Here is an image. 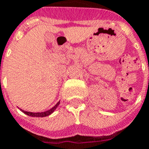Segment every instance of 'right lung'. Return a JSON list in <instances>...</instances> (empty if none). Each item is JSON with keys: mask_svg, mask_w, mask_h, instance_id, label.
Listing matches in <instances>:
<instances>
[{"mask_svg": "<svg viewBox=\"0 0 149 149\" xmlns=\"http://www.w3.org/2000/svg\"><path fill=\"white\" fill-rule=\"evenodd\" d=\"M60 102H58L56 105H55L54 107H52V109H50L49 110H47L45 112H41V113H32V112H27L23 110V109H20L21 111L25 113V114L29 115V116H31V117H36V118H43V117H47V116H49L50 114H52L53 112L55 111L56 108L58 107V106L59 105Z\"/></svg>", "mask_w": 149, "mask_h": 149, "instance_id": "right-lung-1", "label": "right lung"}]
</instances>
